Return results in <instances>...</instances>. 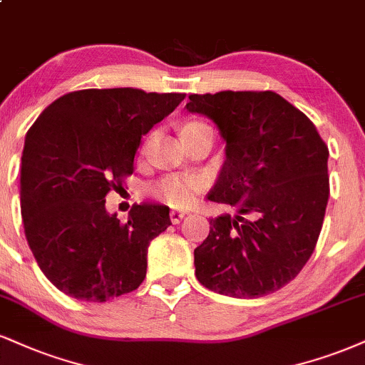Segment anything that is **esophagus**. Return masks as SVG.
Masks as SVG:
<instances>
[{"mask_svg": "<svg viewBox=\"0 0 365 365\" xmlns=\"http://www.w3.org/2000/svg\"><path fill=\"white\" fill-rule=\"evenodd\" d=\"M183 217H185V212H182V210H171L170 212V219L173 225H178Z\"/></svg>", "mask_w": 365, "mask_h": 365, "instance_id": "obj_1", "label": "esophagus"}]
</instances>
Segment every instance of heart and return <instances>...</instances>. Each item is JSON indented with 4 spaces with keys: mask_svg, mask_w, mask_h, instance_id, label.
<instances>
[{
    "mask_svg": "<svg viewBox=\"0 0 365 365\" xmlns=\"http://www.w3.org/2000/svg\"><path fill=\"white\" fill-rule=\"evenodd\" d=\"M204 122L190 120L183 125L182 134L204 127ZM205 180L200 175H168L153 187V194L171 207H190L204 190Z\"/></svg>",
    "mask_w": 365,
    "mask_h": 365,
    "instance_id": "b5f03b06",
    "label": "heart"
}]
</instances>
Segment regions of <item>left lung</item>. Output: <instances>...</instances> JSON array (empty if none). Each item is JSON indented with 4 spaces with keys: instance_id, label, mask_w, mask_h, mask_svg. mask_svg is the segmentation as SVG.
I'll list each match as a JSON object with an SVG mask.
<instances>
[{
    "instance_id": "left-lung-1",
    "label": "left lung",
    "mask_w": 365,
    "mask_h": 365,
    "mask_svg": "<svg viewBox=\"0 0 365 365\" xmlns=\"http://www.w3.org/2000/svg\"><path fill=\"white\" fill-rule=\"evenodd\" d=\"M187 110L216 122L226 161L209 200L236 216L210 219L194 250L204 287L238 299L279 291L302 270L322 231L328 146L313 122L274 91L190 95Z\"/></svg>"
}]
</instances>
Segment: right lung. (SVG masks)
I'll return each instance as SVG.
<instances>
[{"mask_svg":"<svg viewBox=\"0 0 365 365\" xmlns=\"http://www.w3.org/2000/svg\"><path fill=\"white\" fill-rule=\"evenodd\" d=\"M183 98L138 88L71 91L29 129L21 217L35 260L59 291L103 302L143 284L148 247L171 225L170 209L134 204L122 222L107 212L105 197L133 175L140 138Z\"/></svg>","mask_w":365,"mask_h":365,"instance_id":"obj_1","label":"right lung"}]
</instances>
